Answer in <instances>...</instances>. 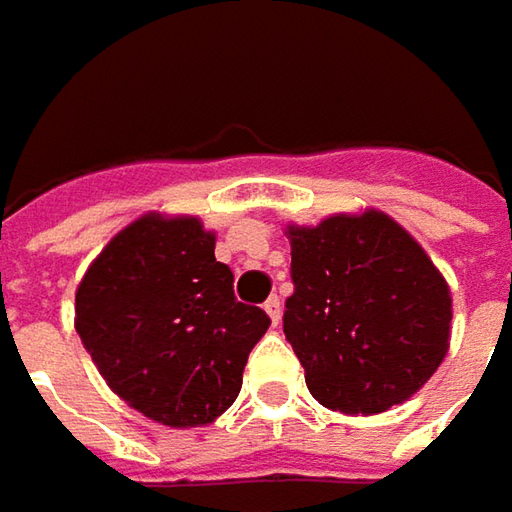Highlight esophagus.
<instances>
[{
	"mask_svg": "<svg viewBox=\"0 0 512 512\" xmlns=\"http://www.w3.org/2000/svg\"><path fill=\"white\" fill-rule=\"evenodd\" d=\"M263 309L269 312V318H272V323L278 326V323H280V315H283V300H280L278 295H272V298H269V300H266V303H263Z\"/></svg>",
	"mask_w": 512,
	"mask_h": 512,
	"instance_id": "esophagus-1",
	"label": "esophagus"
}]
</instances>
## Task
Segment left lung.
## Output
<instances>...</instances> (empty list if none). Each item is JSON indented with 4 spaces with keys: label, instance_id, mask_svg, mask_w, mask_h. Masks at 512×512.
<instances>
[{
    "label": "left lung",
    "instance_id": "left-lung-1",
    "mask_svg": "<svg viewBox=\"0 0 512 512\" xmlns=\"http://www.w3.org/2000/svg\"><path fill=\"white\" fill-rule=\"evenodd\" d=\"M283 335L323 407L375 415L407 401L447 355L453 300L424 249L387 214L289 226Z\"/></svg>",
    "mask_w": 512,
    "mask_h": 512
}]
</instances>
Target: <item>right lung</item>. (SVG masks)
I'll return each mask as SVG.
<instances>
[{"instance_id": "right-lung-1", "label": "right lung", "mask_w": 512, "mask_h": 512, "mask_svg": "<svg viewBox=\"0 0 512 512\" xmlns=\"http://www.w3.org/2000/svg\"><path fill=\"white\" fill-rule=\"evenodd\" d=\"M269 323L234 298L232 269L194 217H140L77 289V332L100 375L166 427H200L232 407Z\"/></svg>"}]
</instances>
